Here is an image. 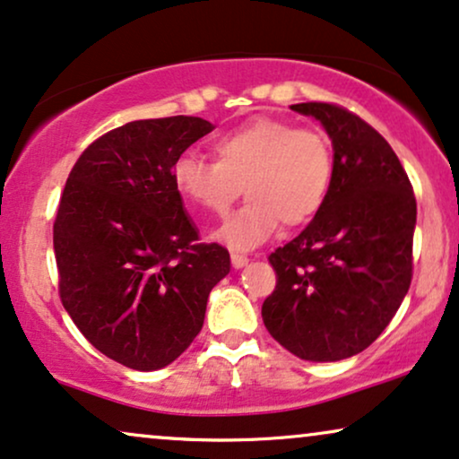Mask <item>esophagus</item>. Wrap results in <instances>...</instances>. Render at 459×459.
<instances>
[{
	"mask_svg": "<svg viewBox=\"0 0 459 459\" xmlns=\"http://www.w3.org/2000/svg\"><path fill=\"white\" fill-rule=\"evenodd\" d=\"M230 263H233L235 269H243V266H246L249 260H247V256H243V254L233 252V254H230Z\"/></svg>",
	"mask_w": 459,
	"mask_h": 459,
	"instance_id": "34e87169",
	"label": "esophagus"
}]
</instances>
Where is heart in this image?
I'll return each instance as SVG.
<instances>
[{
  "mask_svg": "<svg viewBox=\"0 0 459 459\" xmlns=\"http://www.w3.org/2000/svg\"><path fill=\"white\" fill-rule=\"evenodd\" d=\"M216 160L179 156L173 184L203 212H229L237 196L247 201L213 230L235 249L264 243L280 222L290 229L317 216L333 186V148L316 129H297L275 118H254L213 142Z\"/></svg>",
  "mask_w": 459,
  "mask_h": 459,
  "instance_id": "b5f03b06",
  "label": "heart"
}]
</instances>
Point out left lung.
<instances>
[{
	"label": "left lung",
	"instance_id": "left-lung-1",
	"mask_svg": "<svg viewBox=\"0 0 459 459\" xmlns=\"http://www.w3.org/2000/svg\"><path fill=\"white\" fill-rule=\"evenodd\" d=\"M333 142V186L317 216L269 263L277 286L263 303L273 339L309 362L364 351L407 297L417 203L390 143L333 103H297Z\"/></svg>",
	"mask_w": 459,
	"mask_h": 459
}]
</instances>
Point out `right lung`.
I'll return each instance as SVG.
<instances>
[{"instance_id": "obj_1", "label": "right lung", "mask_w": 459, "mask_h": 459, "mask_svg": "<svg viewBox=\"0 0 459 459\" xmlns=\"http://www.w3.org/2000/svg\"><path fill=\"white\" fill-rule=\"evenodd\" d=\"M213 129L196 116L133 120L84 150L56 212L63 307L92 347L135 370H159L201 333L212 288L229 275L173 184V165Z\"/></svg>"}]
</instances>
